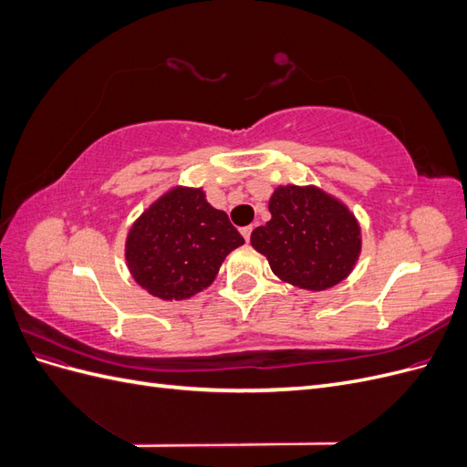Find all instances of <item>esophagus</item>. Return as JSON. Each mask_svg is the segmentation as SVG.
<instances>
[{
    "instance_id": "obj_1",
    "label": "esophagus",
    "mask_w": 467,
    "mask_h": 467,
    "mask_svg": "<svg viewBox=\"0 0 467 467\" xmlns=\"http://www.w3.org/2000/svg\"><path fill=\"white\" fill-rule=\"evenodd\" d=\"M251 234H253V225H245V228H242V235L245 237V242H249Z\"/></svg>"
}]
</instances>
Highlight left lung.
I'll list each match as a JSON object with an SVG mask.
<instances>
[{
    "instance_id": "8db88e82",
    "label": "left lung",
    "mask_w": 467,
    "mask_h": 467,
    "mask_svg": "<svg viewBox=\"0 0 467 467\" xmlns=\"http://www.w3.org/2000/svg\"><path fill=\"white\" fill-rule=\"evenodd\" d=\"M273 218L253 230L251 245L273 273L306 290L345 280L360 253V228L347 206L316 187H278L268 201Z\"/></svg>"
}]
</instances>
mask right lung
Returning a JSON list of instances; mask_svg holds the SVG:
<instances>
[{
	"mask_svg": "<svg viewBox=\"0 0 467 467\" xmlns=\"http://www.w3.org/2000/svg\"><path fill=\"white\" fill-rule=\"evenodd\" d=\"M245 242L202 189L177 187L136 220L126 239L134 280L161 300H185L210 286L230 251Z\"/></svg>",
	"mask_w": 467,
	"mask_h": 467,
	"instance_id": "obj_1",
	"label": "right lung"
}]
</instances>
